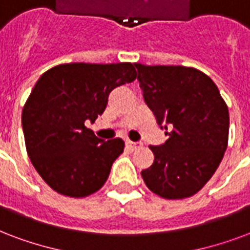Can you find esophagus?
<instances>
[{"label":"esophagus","instance_id":"esophagus-1","mask_svg":"<svg viewBox=\"0 0 250 250\" xmlns=\"http://www.w3.org/2000/svg\"><path fill=\"white\" fill-rule=\"evenodd\" d=\"M126 146L130 150H136L137 147H140L141 144H138V142H132V141H126Z\"/></svg>","mask_w":250,"mask_h":250}]
</instances>
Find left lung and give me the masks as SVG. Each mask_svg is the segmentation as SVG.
I'll return each instance as SVG.
<instances>
[{
    "mask_svg": "<svg viewBox=\"0 0 250 250\" xmlns=\"http://www.w3.org/2000/svg\"><path fill=\"white\" fill-rule=\"evenodd\" d=\"M144 100L167 141L150 146L154 162L141 171L146 186L165 199L192 196L219 167L228 145L229 113L216 84L199 69L134 64Z\"/></svg>",
    "mask_w": 250,
    "mask_h": 250,
    "instance_id": "left-lung-1",
    "label": "left lung"
}]
</instances>
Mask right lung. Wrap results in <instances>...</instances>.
<instances>
[{
    "mask_svg": "<svg viewBox=\"0 0 250 250\" xmlns=\"http://www.w3.org/2000/svg\"><path fill=\"white\" fill-rule=\"evenodd\" d=\"M136 78L132 63H69L35 83L22 110V129L30 161L56 192L83 198L106 182L124 141L97 138L84 123H95L110 92Z\"/></svg>",
    "mask_w": 250,
    "mask_h": 250,
    "instance_id": "obj_1",
    "label": "right lung"
}]
</instances>
